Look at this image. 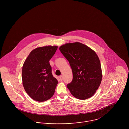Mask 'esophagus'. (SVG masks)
Masks as SVG:
<instances>
[{
  "label": "esophagus",
  "mask_w": 129,
  "mask_h": 129,
  "mask_svg": "<svg viewBox=\"0 0 129 129\" xmlns=\"http://www.w3.org/2000/svg\"><path fill=\"white\" fill-rule=\"evenodd\" d=\"M59 79H60V81H62L63 80V76L62 75H60V76H59Z\"/></svg>",
  "instance_id": "obj_1"
}]
</instances>
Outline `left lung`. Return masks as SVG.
<instances>
[{
	"label": "left lung",
	"mask_w": 129,
	"mask_h": 129,
	"mask_svg": "<svg viewBox=\"0 0 129 129\" xmlns=\"http://www.w3.org/2000/svg\"><path fill=\"white\" fill-rule=\"evenodd\" d=\"M59 50L72 69L73 79L67 85L72 95L80 100L92 97L103 76L101 62L95 52L78 42L62 45Z\"/></svg>",
	"instance_id": "1"
}]
</instances>
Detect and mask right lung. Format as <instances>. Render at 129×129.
Listing matches in <instances>:
<instances>
[{
    "instance_id": "obj_1",
    "label": "right lung",
    "mask_w": 129,
    "mask_h": 129,
    "mask_svg": "<svg viewBox=\"0 0 129 129\" xmlns=\"http://www.w3.org/2000/svg\"><path fill=\"white\" fill-rule=\"evenodd\" d=\"M57 49V46H45L34 49L23 64V85L25 91L35 101L44 102L54 94L58 81L52 74L49 60Z\"/></svg>"
}]
</instances>
